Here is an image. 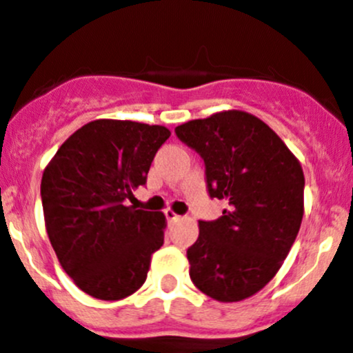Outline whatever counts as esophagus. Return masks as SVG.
<instances>
[{"label": "esophagus", "instance_id": "esophagus-1", "mask_svg": "<svg viewBox=\"0 0 353 353\" xmlns=\"http://www.w3.org/2000/svg\"><path fill=\"white\" fill-rule=\"evenodd\" d=\"M165 217H167V219H169L170 223H176V221H179V219H183V217H181L179 214H176V212H174V210H170V209L165 210Z\"/></svg>", "mask_w": 353, "mask_h": 353}]
</instances>
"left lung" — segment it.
Here are the masks:
<instances>
[{
    "label": "left lung",
    "instance_id": "1",
    "mask_svg": "<svg viewBox=\"0 0 353 353\" xmlns=\"http://www.w3.org/2000/svg\"><path fill=\"white\" fill-rule=\"evenodd\" d=\"M205 163L210 199L228 202L186 251L193 284L221 303L261 291L288 258L303 219L305 176L275 132L245 111L176 127Z\"/></svg>",
    "mask_w": 353,
    "mask_h": 353
}]
</instances>
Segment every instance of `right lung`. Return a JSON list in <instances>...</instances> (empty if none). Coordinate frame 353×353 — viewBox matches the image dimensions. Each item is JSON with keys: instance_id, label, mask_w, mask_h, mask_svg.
Here are the masks:
<instances>
[{"instance_id": "add662e5", "label": "right lung", "mask_w": 353, "mask_h": 353, "mask_svg": "<svg viewBox=\"0 0 353 353\" xmlns=\"http://www.w3.org/2000/svg\"><path fill=\"white\" fill-rule=\"evenodd\" d=\"M169 137L161 125L95 120L78 128L43 172L48 239L64 272L92 298L134 294L163 245L165 216L128 202Z\"/></svg>"}]
</instances>
